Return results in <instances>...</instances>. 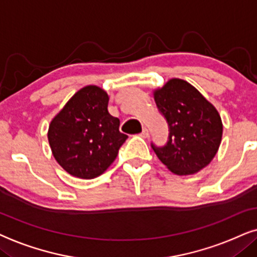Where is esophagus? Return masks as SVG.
Instances as JSON below:
<instances>
[{
	"instance_id": "34e87169",
	"label": "esophagus",
	"mask_w": 257,
	"mask_h": 257,
	"mask_svg": "<svg viewBox=\"0 0 257 257\" xmlns=\"http://www.w3.org/2000/svg\"><path fill=\"white\" fill-rule=\"evenodd\" d=\"M142 136V138H148V135H149V132H148V129L147 128H143V131H142V133L141 134H140Z\"/></svg>"
}]
</instances>
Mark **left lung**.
<instances>
[{
    "mask_svg": "<svg viewBox=\"0 0 257 257\" xmlns=\"http://www.w3.org/2000/svg\"><path fill=\"white\" fill-rule=\"evenodd\" d=\"M161 115L168 123V141L152 148L167 168L177 175L197 173L216 155L222 121L213 104L188 82L173 78L154 94Z\"/></svg>",
    "mask_w": 257,
    "mask_h": 257,
    "instance_id": "1",
    "label": "left lung"
}]
</instances>
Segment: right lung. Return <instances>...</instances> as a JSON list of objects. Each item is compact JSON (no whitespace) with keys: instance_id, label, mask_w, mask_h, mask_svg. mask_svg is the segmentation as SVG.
Returning <instances> with one entry per match:
<instances>
[{"instance_id":"right-lung-1","label":"right lung","mask_w":257,"mask_h":257,"mask_svg":"<svg viewBox=\"0 0 257 257\" xmlns=\"http://www.w3.org/2000/svg\"><path fill=\"white\" fill-rule=\"evenodd\" d=\"M109 97L96 85L78 90L50 122L48 140L55 160L70 175L90 180L114 162L128 139L108 111Z\"/></svg>"}]
</instances>
